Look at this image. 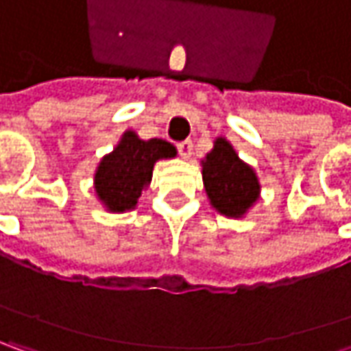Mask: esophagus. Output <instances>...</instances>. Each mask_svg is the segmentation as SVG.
Segmentation results:
<instances>
[{
  "label": "esophagus",
  "mask_w": 351,
  "mask_h": 351,
  "mask_svg": "<svg viewBox=\"0 0 351 351\" xmlns=\"http://www.w3.org/2000/svg\"><path fill=\"white\" fill-rule=\"evenodd\" d=\"M176 149H178V153H180V157H182V159H191L194 145H192L191 139H186V141H180V143H176Z\"/></svg>",
  "instance_id": "esophagus-1"
}]
</instances>
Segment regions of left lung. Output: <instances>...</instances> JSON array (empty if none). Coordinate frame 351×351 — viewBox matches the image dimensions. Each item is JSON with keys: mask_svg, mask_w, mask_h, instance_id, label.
<instances>
[{"mask_svg": "<svg viewBox=\"0 0 351 351\" xmlns=\"http://www.w3.org/2000/svg\"><path fill=\"white\" fill-rule=\"evenodd\" d=\"M202 178L210 204L228 218H241L259 196V180L253 169L221 137L206 155Z\"/></svg>", "mask_w": 351, "mask_h": 351, "instance_id": "left-lung-1", "label": "left lung"}]
</instances>
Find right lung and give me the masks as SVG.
<instances>
[{
    "label": "right lung",
    "instance_id": "right-lung-1",
    "mask_svg": "<svg viewBox=\"0 0 351 351\" xmlns=\"http://www.w3.org/2000/svg\"><path fill=\"white\" fill-rule=\"evenodd\" d=\"M175 155V147L162 139L143 141L135 131H125L114 151L99 160L94 176L98 198L110 212L133 210L143 189L151 182L155 162Z\"/></svg>",
    "mask_w": 351,
    "mask_h": 351
}]
</instances>
